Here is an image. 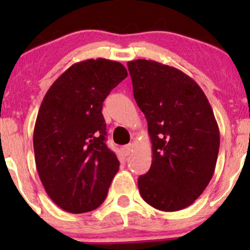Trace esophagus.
<instances>
[{
  "instance_id": "1",
  "label": "esophagus",
  "mask_w": 250,
  "mask_h": 250,
  "mask_svg": "<svg viewBox=\"0 0 250 250\" xmlns=\"http://www.w3.org/2000/svg\"><path fill=\"white\" fill-rule=\"evenodd\" d=\"M133 148H134L133 143H129V145H127V146H123V147H122L123 154H125V156H128V155L130 154L131 151H133Z\"/></svg>"
}]
</instances>
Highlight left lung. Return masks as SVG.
Wrapping results in <instances>:
<instances>
[{"mask_svg": "<svg viewBox=\"0 0 250 250\" xmlns=\"http://www.w3.org/2000/svg\"><path fill=\"white\" fill-rule=\"evenodd\" d=\"M127 65L153 148L150 169L137 180L140 194L159 210L187 208L210 182L219 155L220 131L210 103L176 68L151 60Z\"/></svg>", "mask_w": 250, "mask_h": 250, "instance_id": "1", "label": "left lung"}]
</instances>
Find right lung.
I'll list each match as a JSON object with an SVG mask.
<instances>
[{"label":"right lung","instance_id":"obj_1","mask_svg":"<svg viewBox=\"0 0 250 250\" xmlns=\"http://www.w3.org/2000/svg\"><path fill=\"white\" fill-rule=\"evenodd\" d=\"M128 75L120 62L85 60L48 89L34 128L37 173L63 210L87 213L102 205L120 162L105 145L102 105Z\"/></svg>","mask_w":250,"mask_h":250}]
</instances>
